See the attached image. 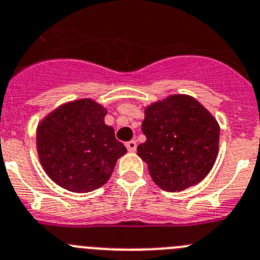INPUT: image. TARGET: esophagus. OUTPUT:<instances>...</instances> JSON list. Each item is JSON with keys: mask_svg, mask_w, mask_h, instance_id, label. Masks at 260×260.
<instances>
[{"mask_svg": "<svg viewBox=\"0 0 260 260\" xmlns=\"http://www.w3.org/2000/svg\"><path fill=\"white\" fill-rule=\"evenodd\" d=\"M125 146H127L128 152H136V148H137V144L135 140H131V141H128L127 144H125Z\"/></svg>", "mask_w": 260, "mask_h": 260, "instance_id": "34e87169", "label": "esophagus"}]
</instances>
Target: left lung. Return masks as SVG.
Instances as JSON below:
<instances>
[{
  "mask_svg": "<svg viewBox=\"0 0 260 260\" xmlns=\"http://www.w3.org/2000/svg\"><path fill=\"white\" fill-rule=\"evenodd\" d=\"M141 129L146 141L137 154L148 165L153 182L169 192L200 183L218 154L220 125L216 117L186 94H173L144 110Z\"/></svg>",
  "mask_w": 260,
  "mask_h": 260,
  "instance_id": "1",
  "label": "left lung"
}]
</instances>
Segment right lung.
Wrapping results in <instances>:
<instances>
[{
    "label": "right lung",
    "instance_id": "obj_1",
    "mask_svg": "<svg viewBox=\"0 0 260 260\" xmlns=\"http://www.w3.org/2000/svg\"><path fill=\"white\" fill-rule=\"evenodd\" d=\"M107 108L90 98L58 106L36 128V149L46 174L72 192H90L110 179L127 149L105 123Z\"/></svg>",
    "mask_w": 260,
    "mask_h": 260
}]
</instances>
